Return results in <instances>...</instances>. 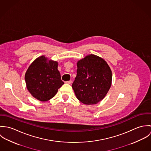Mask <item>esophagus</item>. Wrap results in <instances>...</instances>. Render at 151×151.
I'll return each instance as SVG.
<instances>
[{"mask_svg":"<svg viewBox=\"0 0 151 151\" xmlns=\"http://www.w3.org/2000/svg\"><path fill=\"white\" fill-rule=\"evenodd\" d=\"M65 83L68 84H71L72 83V81H66Z\"/></svg>","mask_w":151,"mask_h":151,"instance_id":"34e87169","label":"esophagus"}]
</instances>
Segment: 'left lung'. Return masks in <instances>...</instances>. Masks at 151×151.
<instances>
[{
	"label": "left lung",
	"mask_w": 151,
	"mask_h": 151,
	"mask_svg": "<svg viewBox=\"0 0 151 151\" xmlns=\"http://www.w3.org/2000/svg\"><path fill=\"white\" fill-rule=\"evenodd\" d=\"M77 76L72 88L77 98L86 105H95L106 95L111 85L112 73L102 58L88 55L77 63Z\"/></svg>",
	"instance_id": "8db88e82"
}]
</instances>
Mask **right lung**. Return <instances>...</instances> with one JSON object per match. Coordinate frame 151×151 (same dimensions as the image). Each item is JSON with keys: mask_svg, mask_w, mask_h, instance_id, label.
Listing matches in <instances>:
<instances>
[{"mask_svg": "<svg viewBox=\"0 0 151 151\" xmlns=\"http://www.w3.org/2000/svg\"><path fill=\"white\" fill-rule=\"evenodd\" d=\"M58 63L49 60L45 56L37 58L28 67L25 81L31 95L38 101L50 100L64 84L58 70Z\"/></svg>", "mask_w": 151, "mask_h": 151, "instance_id": "obj_1", "label": "right lung"}]
</instances>
